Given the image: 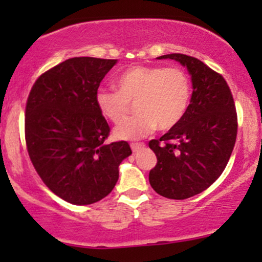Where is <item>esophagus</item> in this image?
<instances>
[{
  "mask_svg": "<svg viewBox=\"0 0 262 262\" xmlns=\"http://www.w3.org/2000/svg\"><path fill=\"white\" fill-rule=\"evenodd\" d=\"M144 146H146V144H144V143H132L130 144L132 150H133L134 153L138 152V150H141L142 148H144Z\"/></svg>",
  "mask_w": 262,
  "mask_h": 262,
  "instance_id": "34e87169",
  "label": "esophagus"
}]
</instances>
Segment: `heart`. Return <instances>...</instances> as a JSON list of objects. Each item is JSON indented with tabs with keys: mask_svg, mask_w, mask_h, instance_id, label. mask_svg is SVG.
<instances>
[{
	"mask_svg": "<svg viewBox=\"0 0 262 262\" xmlns=\"http://www.w3.org/2000/svg\"><path fill=\"white\" fill-rule=\"evenodd\" d=\"M114 90L99 89L96 106L115 125L123 123L135 104L139 115L118 126L115 138L141 139L158 130H168L184 119L191 101V81L179 67L133 66L116 77Z\"/></svg>",
	"mask_w": 262,
	"mask_h": 262,
	"instance_id": "obj_1",
	"label": "heart"
}]
</instances>
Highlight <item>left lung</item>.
<instances>
[{
	"label": "left lung",
	"instance_id": "1",
	"mask_svg": "<svg viewBox=\"0 0 262 262\" xmlns=\"http://www.w3.org/2000/svg\"><path fill=\"white\" fill-rule=\"evenodd\" d=\"M158 58L178 60L191 75V101L184 119L148 143L157 156L150 186L162 196L182 200L208 189L226 168L237 138L236 105L223 76L198 58L180 53Z\"/></svg>",
	"mask_w": 262,
	"mask_h": 262
}]
</instances>
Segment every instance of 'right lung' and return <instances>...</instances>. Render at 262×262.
<instances>
[{
	"mask_svg": "<svg viewBox=\"0 0 262 262\" xmlns=\"http://www.w3.org/2000/svg\"><path fill=\"white\" fill-rule=\"evenodd\" d=\"M116 59L75 57L38 77L25 107V141L34 168L50 191L71 204L104 199L132 155L126 142L107 144L110 126L95 96Z\"/></svg>",
	"mask_w": 262,
	"mask_h": 262,
	"instance_id": "add662e5",
	"label": "right lung"
}]
</instances>
